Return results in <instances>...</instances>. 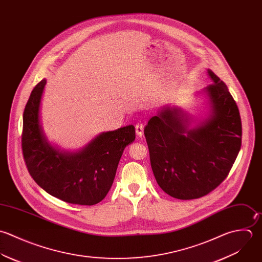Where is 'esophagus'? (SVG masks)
<instances>
[{"label": "esophagus", "mask_w": 262, "mask_h": 262, "mask_svg": "<svg viewBox=\"0 0 262 262\" xmlns=\"http://www.w3.org/2000/svg\"><path fill=\"white\" fill-rule=\"evenodd\" d=\"M143 129H144V124L142 122H138L135 125V130H136V134L137 136L141 137L143 135Z\"/></svg>", "instance_id": "34e87169"}]
</instances>
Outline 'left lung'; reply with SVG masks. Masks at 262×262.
<instances>
[{
  "label": "left lung",
  "mask_w": 262,
  "mask_h": 262,
  "mask_svg": "<svg viewBox=\"0 0 262 262\" xmlns=\"http://www.w3.org/2000/svg\"><path fill=\"white\" fill-rule=\"evenodd\" d=\"M213 83L203 91L211 115L189 129L186 114L164 106L144 128L150 165L159 186L170 196L200 198L214 190L230 173L242 143V123L227 85L210 70Z\"/></svg>",
  "instance_id": "8db88e82"
}]
</instances>
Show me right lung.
Instances as JSON below:
<instances>
[{
  "label": "right lung",
  "instance_id": "obj_1",
  "mask_svg": "<svg viewBox=\"0 0 262 262\" xmlns=\"http://www.w3.org/2000/svg\"><path fill=\"white\" fill-rule=\"evenodd\" d=\"M46 83L42 79L33 88L23 113L21 142L27 170L54 197L73 204H96L110 191L123 151L135 139V128L129 125L104 132L76 154L60 152L49 144L39 124Z\"/></svg>",
  "mask_w": 262,
  "mask_h": 262
}]
</instances>
